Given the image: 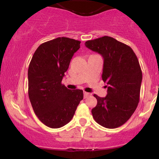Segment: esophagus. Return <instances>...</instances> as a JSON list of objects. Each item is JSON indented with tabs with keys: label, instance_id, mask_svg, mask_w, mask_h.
Wrapping results in <instances>:
<instances>
[{
	"label": "esophagus",
	"instance_id": "34e87169",
	"mask_svg": "<svg viewBox=\"0 0 159 159\" xmlns=\"http://www.w3.org/2000/svg\"><path fill=\"white\" fill-rule=\"evenodd\" d=\"M91 94L90 93H87V92H84V98H87L90 97Z\"/></svg>",
	"mask_w": 159,
	"mask_h": 159
}]
</instances>
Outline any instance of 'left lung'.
<instances>
[{
    "label": "left lung",
    "mask_w": 159,
    "mask_h": 159,
    "mask_svg": "<svg viewBox=\"0 0 159 159\" xmlns=\"http://www.w3.org/2000/svg\"><path fill=\"white\" fill-rule=\"evenodd\" d=\"M87 48L103 57L102 80L108 84L105 98L94 94L97 105L93 117L98 124L114 129L129 120L140 101L142 70L131 48L108 36L84 43Z\"/></svg>",
    "instance_id": "8db88e82"
}]
</instances>
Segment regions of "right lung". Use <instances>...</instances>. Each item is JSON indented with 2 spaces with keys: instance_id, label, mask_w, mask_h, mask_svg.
<instances>
[{
  "instance_id": "add662e5",
  "label": "right lung",
  "mask_w": 159,
  "mask_h": 159,
  "mask_svg": "<svg viewBox=\"0 0 159 159\" xmlns=\"http://www.w3.org/2000/svg\"><path fill=\"white\" fill-rule=\"evenodd\" d=\"M80 41L57 38L43 43L34 52L28 69V95L34 114L47 127L60 128L73 118L82 90H69L61 83Z\"/></svg>"
}]
</instances>
